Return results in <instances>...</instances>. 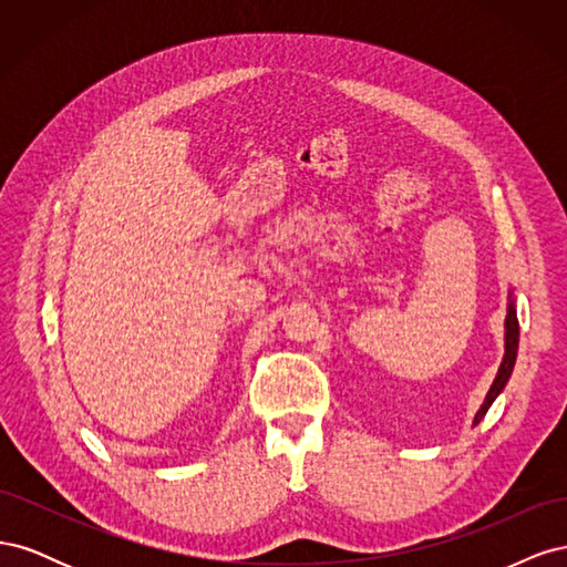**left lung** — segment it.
<instances>
[{
  "instance_id": "1",
  "label": "left lung",
  "mask_w": 567,
  "mask_h": 567,
  "mask_svg": "<svg viewBox=\"0 0 567 567\" xmlns=\"http://www.w3.org/2000/svg\"><path fill=\"white\" fill-rule=\"evenodd\" d=\"M506 336H504V359H502V367L499 371H496V379L487 392V398L483 402V406H480V411L475 414V421L473 425H477L480 421H483V416L487 414V409L492 406V402L499 398V392L506 388L511 373H513V367H516V354H518V336H520V329H518V315H516V305H513V300H508V312H506Z\"/></svg>"
}]
</instances>
